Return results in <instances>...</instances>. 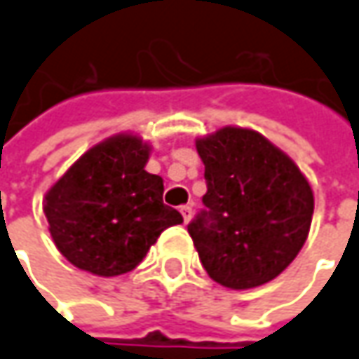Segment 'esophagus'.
<instances>
[{
    "label": "esophagus",
    "instance_id": "esophagus-1",
    "mask_svg": "<svg viewBox=\"0 0 359 359\" xmlns=\"http://www.w3.org/2000/svg\"><path fill=\"white\" fill-rule=\"evenodd\" d=\"M180 213L184 215L185 223H189V219H191V215H194V208H191V205H184V208L180 209Z\"/></svg>",
    "mask_w": 359,
    "mask_h": 359
}]
</instances>
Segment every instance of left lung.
<instances>
[{
  "mask_svg": "<svg viewBox=\"0 0 359 359\" xmlns=\"http://www.w3.org/2000/svg\"><path fill=\"white\" fill-rule=\"evenodd\" d=\"M205 165V209L187 225L199 261L219 285L245 290L294 261L314 213L309 180L285 151L249 128L197 138Z\"/></svg>",
  "mask_w": 359,
  "mask_h": 359,
  "instance_id": "8db88e82",
  "label": "left lung"
}]
</instances>
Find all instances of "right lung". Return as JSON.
<instances>
[{
  "label": "right lung",
  "mask_w": 359,
  "mask_h": 359,
  "mask_svg": "<svg viewBox=\"0 0 359 359\" xmlns=\"http://www.w3.org/2000/svg\"><path fill=\"white\" fill-rule=\"evenodd\" d=\"M150 146L116 134L93 146L45 196L53 241L76 269L118 276L142 263L160 233L184 223L163 203V180L144 168Z\"/></svg>",
  "instance_id": "add662e5"
}]
</instances>
